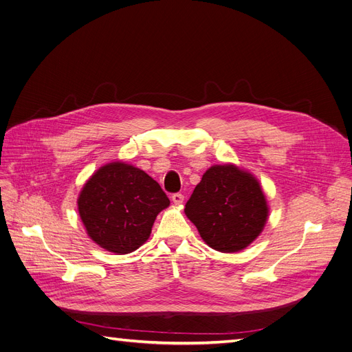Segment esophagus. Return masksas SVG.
Returning <instances> with one entry per match:
<instances>
[{
	"instance_id": "obj_1",
	"label": "esophagus",
	"mask_w": 352,
	"mask_h": 352,
	"mask_svg": "<svg viewBox=\"0 0 352 352\" xmlns=\"http://www.w3.org/2000/svg\"><path fill=\"white\" fill-rule=\"evenodd\" d=\"M171 200H173V203H174L175 206H181L182 203H184V195L179 194V192H177V194H173Z\"/></svg>"
}]
</instances>
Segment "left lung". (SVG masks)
I'll return each instance as SVG.
<instances>
[{
  "mask_svg": "<svg viewBox=\"0 0 352 352\" xmlns=\"http://www.w3.org/2000/svg\"><path fill=\"white\" fill-rule=\"evenodd\" d=\"M184 212L211 249L236 253L261 236L269 206L258 179L228 162L208 168Z\"/></svg>",
  "mask_w": 352,
  "mask_h": 352,
  "instance_id": "8db88e82",
  "label": "left lung"
}]
</instances>
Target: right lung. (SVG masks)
Segmentation results:
<instances>
[{"mask_svg": "<svg viewBox=\"0 0 352 352\" xmlns=\"http://www.w3.org/2000/svg\"><path fill=\"white\" fill-rule=\"evenodd\" d=\"M168 206L170 200L154 178L122 161L100 166L78 197L87 236L115 254L141 248L149 239L157 216Z\"/></svg>", "mask_w": 352, "mask_h": 352, "instance_id": "right-lung-1", "label": "right lung"}]
</instances>
